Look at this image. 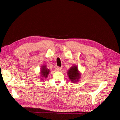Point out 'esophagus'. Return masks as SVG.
<instances>
[{"instance_id": "obj_1", "label": "esophagus", "mask_w": 120, "mask_h": 120, "mask_svg": "<svg viewBox=\"0 0 120 120\" xmlns=\"http://www.w3.org/2000/svg\"><path fill=\"white\" fill-rule=\"evenodd\" d=\"M61 68H61V67H56L57 70L58 71H60L61 70Z\"/></svg>"}]
</instances>
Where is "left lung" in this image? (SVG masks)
I'll return each instance as SVG.
<instances>
[{"mask_svg":"<svg viewBox=\"0 0 120 120\" xmlns=\"http://www.w3.org/2000/svg\"><path fill=\"white\" fill-rule=\"evenodd\" d=\"M68 74L69 78L72 83L77 82L81 76V73L79 72L78 68L76 66H72L68 71Z\"/></svg>","mask_w":120,"mask_h":120,"instance_id":"obj_1","label":"left lung"}]
</instances>
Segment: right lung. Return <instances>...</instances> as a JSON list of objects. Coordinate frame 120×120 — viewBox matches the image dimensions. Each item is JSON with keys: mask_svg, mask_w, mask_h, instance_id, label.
I'll use <instances>...</instances> for the list:
<instances>
[{"mask_svg": "<svg viewBox=\"0 0 120 120\" xmlns=\"http://www.w3.org/2000/svg\"><path fill=\"white\" fill-rule=\"evenodd\" d=\"M40 74H41V80H44L47 78L49 74V73L50 70L49 69H48L45 65H43L41 66V68L40 70Z\"/></svg>", "mask_w": 120, "mask_h": 120, "instance_id": "add662e5", "label": "right lung"}]
</instances>
